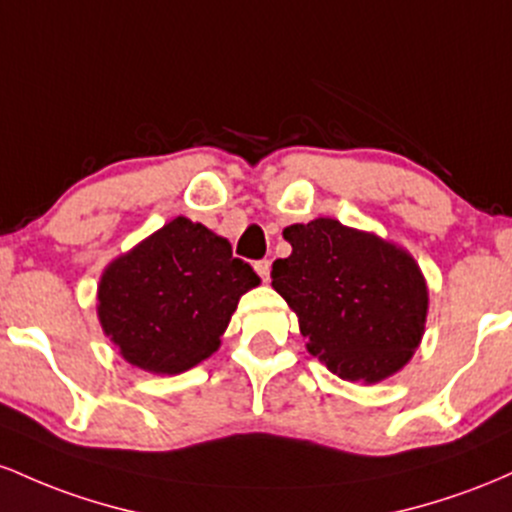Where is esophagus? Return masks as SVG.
Here are the masks:
<instances>
[{
  "label": "esophagus",
  "mask_w": 512,
  "mask_h": 512,
  "mask_svg": "<svg viewBox=\"0 0 512 512\" xmlns=\"http://www.w3.org/2000/svg\"><path fill=\"white\" fill-rule=\"evenodd\" d=\"M254 268H256V273L268 283V278H271V261H266V258H263V261L254 263Z\"/></svg>",
  "instance_id": "34e87169"
}]
</instances>
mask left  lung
I'll use <instances>...</instances> for the list:
<instances>
[{"label":"left lung","instance_id":"8db88e82","mask_svg":"<svg viewBox=\"0 0 512 512\" xmlns=\"http://www.w3.org/2000/svg\"><path fill=\"white\" fill-rule=\"evenodd\" d=\"M292 254L273 263V287L300 319L307 350L333 375L375 384L421 343L428 287L409 251L331 217L283 229Z\"/></svg>","mask_w":512,"mask_h":512}]
</instances>
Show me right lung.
Here are the masks:
<instances>
[{
	"label": "right lung",
	"instance_id": "1",
	"mask_svg": "<svg viewBox=\"0 0 512 512\" xmlns=\"http://www.w3.org/2000/svg\"><path fill=\"white\" fill-rule=\"evenodd\" d=\"M258 283L227 239L176 217L108 263L96 309L103 333L130 365L179 375L220 348L239 297Z\"/></svg>",
	"mask_w": 512,
	"mask_h": 512
}]
</instances>
